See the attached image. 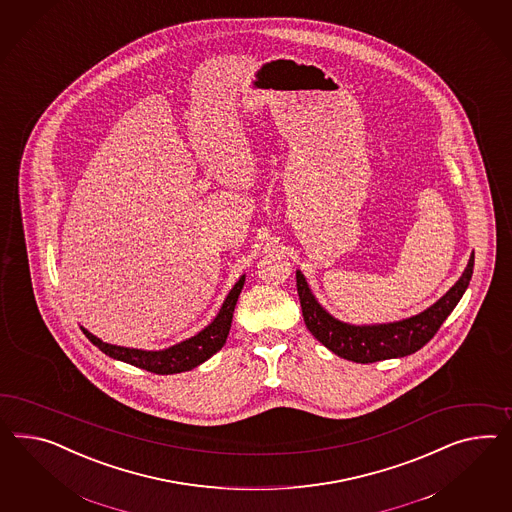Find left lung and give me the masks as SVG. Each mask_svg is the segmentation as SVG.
<instances>
[{
    "label": "left lung",
    "mask_w": 512,
    "mask_h": 512,
    "mask_svg": "<svg viewBox=\"0 0 512 512\" xmlns=\"http://www.w3.org/2000/svg\"><path fill=\"white\" fill-rule=\"evenodd\" d=\"M473 263H475V255L471 253L470 263L466 266L462 277L436 304L430 305L427 311L401 322L374 324V326H350L333 318L315 300L302 272H296V287H298L305 326L315 335L317 341L326 348H330L339 358H345L348 361L374 363V361L414 354L421 346L429 343L440 330L445 318L451 315V311L460 302L462 294L470 285Z\"/></svg>",
    "instance_id": "obj_1"
}]
</instances>
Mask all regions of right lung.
<instances>
[{
	"label": "right lung",
	"mask_w": 512,
	"mask_h": 512,
	"mask_svg": "<svg viewBox=\"0 0 512 512\" xmlns=\"http://www.w3.org/2000/svg\"><path fill=\"white\" fill-rule=\"evenodd\" d=\"M246 276L236 281L235 287L227 294L225 302L221 305L218 317L214 318L203 332L197 333L192 339H186L179 345L169 346L166 350L158 352H147V350H136V348H125V346L108 345L102 343L93 333L82 328L85 337L98 346L104 354H108L113 360L125 361L139 369H145L154 374H175L190 371L203 361H207L212 354H216L221 346L225 345V339L231 330L235 305L238 296L244 287Z\"/></svg>",
	"instance_id": "1"
}]
</instances>
